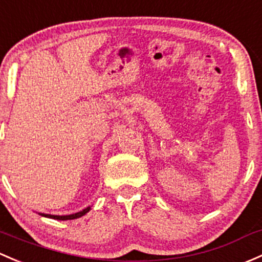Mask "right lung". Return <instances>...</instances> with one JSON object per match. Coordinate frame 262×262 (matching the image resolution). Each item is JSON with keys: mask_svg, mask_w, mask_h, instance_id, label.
<instances>
[{"mask_svg": "<svg viewBox=\"0 0 262 262\" xmlns=\"http://www.w3.org/2000/svg\"><path fill=\"white\" fill-rule=\"evenodd\" d=\"M89 211H90V207H86L85 210L78 212V213L68 214V216H55V214H45V213H41V216H45V217H49V219H54V220H60V221H66V220L79 219V217L84 216V214L88 213Z\"/></svg>", "mask_w": 262, "mask_h": 262, "instance_id": "add662e5", "label": "right lung"}]
</instances>
